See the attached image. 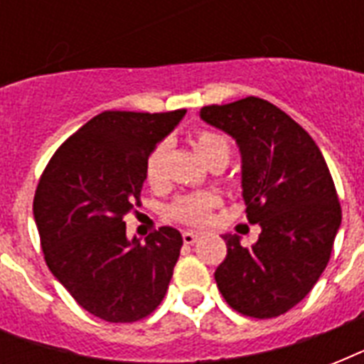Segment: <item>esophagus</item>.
Here are the masks:
<instances>
[{
	"label": "esophagus",
	"instance_id": "1",
	"mask_svg": "<svg viewBox=\"0 0 364 364\" xmlns=\"http://www.w3.org/2000/svg\"><path fill=\"white\" fill-rule=\"evenodd\" d=\"M200 236H202V232H198V230H185V232H183V242L188 243V245H193V243L198 242Z\"/></svg>",
	"mask_w": 364,
	"mask_h": 364
}]
</instances>
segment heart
Segmentation results:
<instances>
[{"label": "heart", "mask_w": 364, "mask_h": 364, "mask_svg": "<svg viewBox=\"0 0 364 364\" xmlns=\"http://www.w3.org/2000/svg\"><path fill=\"white\" fill-rule=\"evenodd\" d=\"M194 147L198 154L205 160V164H213L217 160L227 162L230 156V143L225 136L217 132L202 130L194 137ZM164 159L166 145L160 143L151 151L147 162H145V177L151 185H159L164 177ZM217 205V196L210 193L188 194L177 198L170 208L171 217L185 223H200L210 215V211Z\"/></svg>", "instance_id": "heart-1"}]
</instances>
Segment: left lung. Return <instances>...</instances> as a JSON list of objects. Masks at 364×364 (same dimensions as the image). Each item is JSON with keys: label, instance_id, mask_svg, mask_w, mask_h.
Returning <instances> with one entry per match:
<instances>
[{"label": "left lung", "instance_id": "left-lung-1", "mask_svg": "<svg viewBox=\"0 0 364 364\" xmlns=\"http://www.w3.org/2000/svg\"><path fill=\"white\" fill-rule=\"evenodd\" d=\"M200 119L238 145L245 213L260 227L251 245L223 236L227 259L215 270L217 287L243 316H282L314 289L342 223L327 162L310 134L266 100L208 105Z\"/></svg>", "mask_w": 364, "mask_h": 364}]
</instances>
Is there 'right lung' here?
Here are the masks:
<instances>
[{
    "instance_id": "1",
    "label": "right lung",
    "mask_w": 364,
    "mask_h": 364,
    "mask_svg": "<svg viewBox=\"0 0 364 364\" xmlns=\"http://www.w3.org/2000/svg\"><path fill=\"white\" fill-rule=\"evenodd\" d=\"M187 111H104L68 137L43 171L33 219L48 270L88 314L139 321L162 302L183 238L171 227L126 236L149 154Z\"/></svg>"
}]
</instances>
